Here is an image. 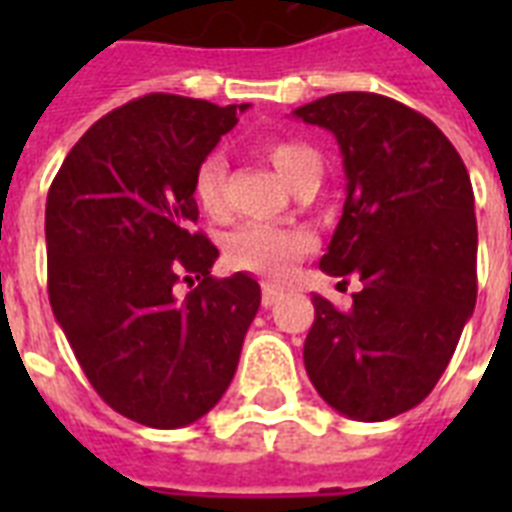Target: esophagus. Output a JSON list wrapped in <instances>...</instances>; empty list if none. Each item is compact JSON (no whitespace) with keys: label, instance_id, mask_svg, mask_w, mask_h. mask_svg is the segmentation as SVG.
I'll return each instance as SVG.
<instances>
[{"label":"esophagus","instance_id":"esophagus-1","mask_svg":"<svg viewBox=\"0 0 512 512\" xmlns=\"http://www.w3.org/2000/svg\"><path fill=\"white\" fill-rule=\"evenodd\" d=\"M284 295L279 287H273V284H263V305L265 308H271V305L279 303V297Z\"/></svg>","mask_w":512,"mask_h":512}]
</instances>
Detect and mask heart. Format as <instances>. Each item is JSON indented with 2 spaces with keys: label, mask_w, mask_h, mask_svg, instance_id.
I'll return each instance as SVG.
<instances>
[{
  "label": "heart",
  "mask_w": 512,
  "mask_h": 512,
  "mask_svg": "<svg viewBox=\"0 0 512 512\" xmlns=\"http://www.w3.org/2000/svg\"><path fill=\"white\" fill-rule=\"evenodd\" d=\"M260 154L292 188L303 183L305 177H321L319 151L305 140L268 138L260 143ZM193 196L209 217H223L228 212V159L220 148L204 154L193 172ZM308 249H311L308 233L295 228H276L268 223H244L228 233L223 255L225 263L236 271L284 279Z\"/></svg>",
  "instance_id": "b5f03b06"
}]
</instances>
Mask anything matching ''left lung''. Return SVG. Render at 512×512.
<instances>
[{
    "label": "left lung",
    "mask_w": 512,
    "mask_h": 512,
    "mask_svg": "<svg viewBox=\"0 0 512 512\" xmlns=\"http://www.w3.org/2000/svg\"><path fill=\"white\" fill-rule=\"evenodd\" d=\"M295 116L335 135L348 177L321 271L364 284L348 311L313 295L305 372L345 417L390 420L436 388L476 308L473 185L444 132L393 98L337 92Z\"/></svg>",
    "instance_id": "left-lung-1"
}]
</instances>
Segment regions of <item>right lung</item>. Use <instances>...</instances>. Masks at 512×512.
Instances as JSON below:
<instances>
[{"label": "right lung", "mask_w": 512, "mask_h": 512, "mask_svg": "<svg viewBox=\"0 0 512 512\" xmlns=\"http://www.w3.org/2000/svg\"><path fill=\"white\" fill-rule=\"evenodd\" d=\"M236 122V106L151 92L92 124L47 193L52 313L98 396L148 428L223 398L260 308L252 276H209L217 247L193 231V172Z\"/></svg>", "instance_id": "obj_1"}]
</instances>
